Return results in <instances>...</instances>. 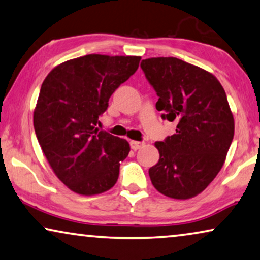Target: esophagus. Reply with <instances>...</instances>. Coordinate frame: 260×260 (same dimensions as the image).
<instances>
[{"label": "esophagus", "instance_id": "esophagus-1", "mask_svg": "<svg viewBox=\"0 0 260 260\" xmlns=\"http://www.w3.org/2000/svg\"><path fill=\"white\" fill-rule=\"evenodd\" d=\"M129 145H131V148L133 149V150H137V149H140L141 147L143 146V142H141V141H134V140H132L131 142H129Z\"/></svg>", "mask_w": 260, "mask_h": 260}]
</instances>
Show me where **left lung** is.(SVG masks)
I'll return each mask as SVG.
<instances>
[{
  "mask_svg": "<svg viewBox=\"0 0 260 260\" xmlns=\"http://www.w3.org/2000/svg\"><path fill=\"white\" fill-rule=\"evenodd\" d=\"M141 69L158 95L156 110L177 123L175 134L155 142L160 160L150 181L170 199H191L214 181L234 139L225 91L212 73L175 57L147 58Z\"/></svg>",
  "mask_w": 260,
  "mask_h": 260,
  "instance_id": "1",
  "label": "left lung"
}]
</instances>
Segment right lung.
Here are the masks:
<instances>
[{
  "label": "right lung",
  "instance_id": "1",
  "mask_svg": "<svg viewBox=\"0 0 260 260\" xmlns=\"http://www.w3.org/2000/svg\"><path fill=\"white\" fill-rule=\"evenodd\" d=\"M140 59L92 53L64 61L45 77L34 111L35 132L50 167L73 192L98 195L117 183L129 143L95 126Z\"/></svg>",
  "mask_w": 260,
  "mask_h": 260
}]
</instances>
